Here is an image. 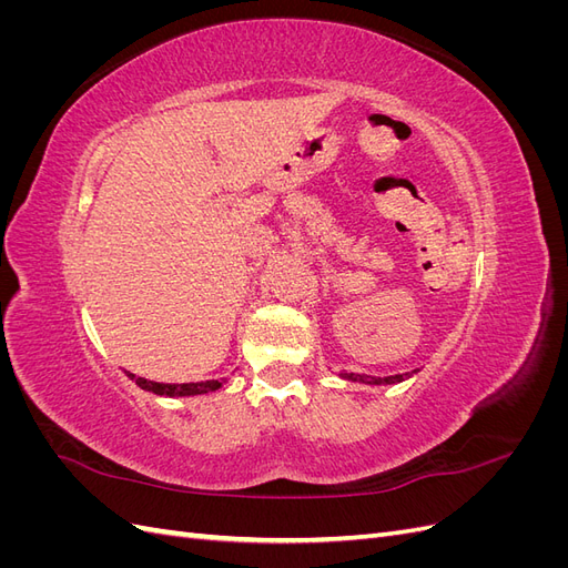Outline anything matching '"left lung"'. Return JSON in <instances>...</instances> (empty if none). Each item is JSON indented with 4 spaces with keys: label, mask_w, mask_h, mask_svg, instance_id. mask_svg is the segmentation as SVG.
Returning a JSON list of instances; mask_svg holds the SVG:
<instances>
[{
    "label": "left lung",
    "mask_w": 568,
    "mask_h": 568,
    "mask_svg": "<svg viewBox=\"0 0 568 568\" xmlns=\"http://www.w3.org/2000/svg\"><path fill=\"white\" fill-rule=\"evenodd\" d=\"M419 369H412V372H405V374H393V376H367V374H353V372H346L341 374V379L346 382H357V384H369V386H382V384H400L405 379H409L412 374H417Z\"/></svg>",
    "instance_id": "left-lung-1"
}]
</instances>
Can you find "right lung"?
I'll use <instances>...</instances> for the list:
<instances>
[{
    "instance_id": "right-lung-1",
    "label": "right lung",
    "mask_w": 568,
    "mask_h": 568,
    "mask_svg": "<svg viewBox=\"0 0 568 568\" xmlns=\"http://www.w3.org/2000/svg\"><path fill=\"white\" fill-rule=\"evenodd\" d=\"M128 379H132L136 386L156 393V395H165V398H189V395H203V393H213L217 388L225 386V379H211V382H192V384H159V382H149L144 376H134L132 372H125Z\"/></svg>"
}]
</instances>
